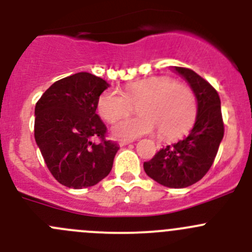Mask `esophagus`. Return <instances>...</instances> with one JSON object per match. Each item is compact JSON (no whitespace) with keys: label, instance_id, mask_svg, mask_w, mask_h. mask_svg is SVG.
<instances>
[{"label":"esophagus","instance_id":"1","mask_svg":"<svg viewBox=\"0 0 252 252\" xmlns=\"http://www.w3.org/2000/svg\"><path fill=\"white\" fill-rule=\"evenodd\" d=\"M133 141L134 140H131V139H121V140H119V145H121V146H126V145L130 144V142Z\"/></svg>","mask_w":252,"mask_h":252}]
</instances>
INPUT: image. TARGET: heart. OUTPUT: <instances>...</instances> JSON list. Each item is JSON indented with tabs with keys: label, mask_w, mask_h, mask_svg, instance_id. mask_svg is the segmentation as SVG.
I'll return each instance as SVG.
<instances>
[{
	"label": "heart",
	"mask_w": 252,
	"mask_h": 252,
	"mask_svg": "<svg viewBox=\"0 0 252 252\" xmlns=\"http://www.w3.org/2000/svg\"><path fill=\"white\" fill-rule=\"evenodd\" d=\"M138 105L139 116L122 120ZM98 114L114 123L118 138H138L157 129L158 135L173 139L189 130L196 117V96L187 84L168 77H150L131 81L121 91L107 89L97 98Z\"/></svg>",
	"instance_id": "1"
}]
</instances>
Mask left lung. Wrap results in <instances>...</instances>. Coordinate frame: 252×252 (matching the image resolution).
I'll return each instance as SVG.
<instances>
[{"mask_svg":"<svg viewBox=\"0 0 252 252\" xmlns=\"http://www.w3.org/2000/svg\"><path fill=\"white\" fill-rule=\"evenodd\" d=\"M191 86L197 100L194 128L182 140L162 147L144 162L146 174L163 187L187 188L204 178L212 166L224 134L217 90L189 68L175 67Z\"/></svg>","mask_w":252,"mask_h":252,"instance_id":"1","label":"left lung"}]
</instances>
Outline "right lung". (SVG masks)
<instances>
[{"label":"right lung","mask_w":252,"mask_h":252,"mask_svg":"<svg viewBox=\"0 0 252 252\" xmlns=\"http://www.w3.org/2000/svg\"><path fill=\"white\" fill-rule=\"evenodd\" d=\"M107 88L103 79L81 72L53 83L36 102L35 141L48 171L64 187H93L110 174L119 147L106 139L107 128L96 114Z\"/></svg>","instance_id":"right-lung-1"}]
</instances>
